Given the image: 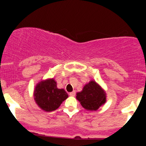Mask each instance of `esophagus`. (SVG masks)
Listing matches in <instances>:
<instances>
[{"label":"esophagus","mask_w":146,"mask_h":146,"mask_svg":"<svg viewBox=\"0 0 146 146\" xmlns=\"http://www.w3.org/2000/svg\"><path fill=\"white\" fill-rule=\"evenodd\" d=\"M69 95H70V96L74 97L75 95V90H74V91L71 92V93H69Z\"/></svg>","instance_id":"34e87169"}]
</instances>
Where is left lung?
<instances>
[{
    "label": "left lung",
    "mask_w": 146,
    "mask_h": 146,
    "mask_svg": "<svg viewBox=\"0 0 146 146\" xmlns=\"http://www.w3.org/2000/svg\"><path fill=\"white\" fill-rule=\"evenodd\" d=\"M76 98L85 109L97 110L106 102V93L94 81H90L77 93Z\"/></svg>",
    "instance_id": "left-lung-1"
}]
</instances>
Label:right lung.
<instances>
[{"label": "right lung", "instance_id": "add662e5", "mask_svg": "<svg viewBox=\"0 0 146 146\" xmlns=\"http://www.w3.org/2000/svg\"><path fill=\"white\" fill-rule=\"evenodd\" d=\"M67 98L66 92L57 88L56 82L53 79L40 82L34 90V99L37 104L47 112L56 110Z\"/></svg>", "mask_w": 146, "mask_h": 146}]
</instances>
